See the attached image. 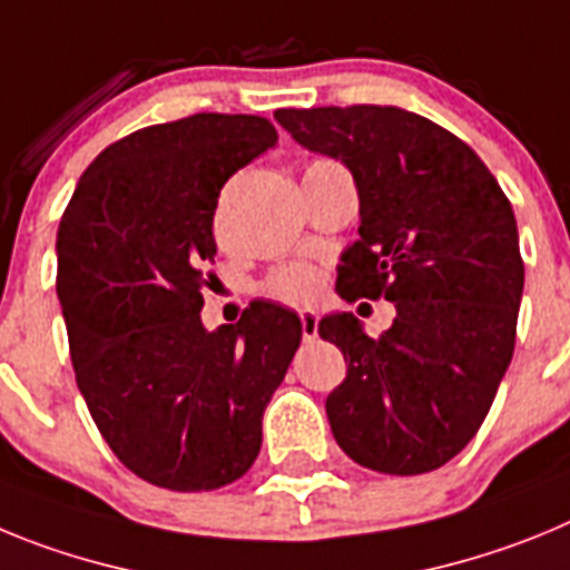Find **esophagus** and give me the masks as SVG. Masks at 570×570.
<instances>
[{"instance_id":"obj_1","label":"esophagus","mask_w":570,"mask_h":570,"mask_svg":"<svg viewBox=\"0 0 570 570\" xmlns=\"http://www.w3.org/2000/svg\"><path fill=\"white\" fill-rule=\"evenodd\" d=\"M299 322H302V336H305V340H316V331H320V320H316L314 311H302Z\"/></svg>"}]
</instances>
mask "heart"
<instances>
[{
	"mask_svg": "<svg viewBox=\"0 0 570 570\" xmlns=\"http://www.w3.org/2000/svg\"><path fill=\"white\" fill-rule=\"evenodd\" d=\"M328 168H336V163L316 156V159H311V163L305 165V176L322 174V170H328ZM320 285H322L320 268H314V265H308V262H291V265H282V268L271 271V274L265 276V282H262V291H265L271 299L285 302V305L299 308V305H311V302L316 299Z\"/></svg>",
	"mask_w": 570,
	"mask_h": 570,
	"instance_id": "b5f03b06",
	"label": "heart"
}]
</instances>
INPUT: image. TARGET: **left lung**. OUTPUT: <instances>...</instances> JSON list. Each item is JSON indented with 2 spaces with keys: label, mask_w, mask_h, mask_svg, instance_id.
I'll list each match as a JSON object with an SVG mask.
<instances>
[{
  "label": "left lung",
  "mask_w": 570,
  "mask_h": 570,
  "mask_svg": "<svg viewBox=\"0 0 570 570\" xmlns=\"http://www.w3.org/2000/svg\"><path fill=\"white\" fill-rule=\"evenodd\" d=\"M274 116L354 174L360 239L342 256L340 296L396 308L376 340L354 314L320 322L347 362L325 402L334 440L371 471H436L480 431L513 356L525 265L511 203L471 145L411 110Z\"/></svg>",
  "instance_id": "8db88e82"
}]
</instances>
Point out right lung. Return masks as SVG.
<instances>
[{"instance_id": "add662e5", "label": "right lung", "mask_w": 570, "mask_h": 570, "mask_svg": "<svg viewBox=\"0 0 570 570\" xmlns=\"http://www.w3.org/2000/svg\"><path fill=\"white\" fill-rule=\"evenodd\" d=\"M276 142L265 116L194 114L116 139L85 168L57 234V296L77 385L116 460L168 491L248 473L302 322L250 302L208 334L214 210Z\"/></svg>"}]
</instances>
